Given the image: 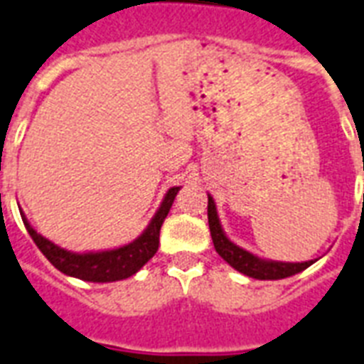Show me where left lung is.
<instances>
[{
	"label": "left lung",
	"mask_w": 364,
	"mask_h": 364,
	"mask_svg": "<svg viewBox=\"0 0 364 364\" xmlns=\"http://www.w3.org/2000/svg\"><path fill=\"white\" fill-rule=\"evenodd\" d=\"M208 228H210V235H213V243L216 252L224 258V260L237 269L239 273H243L247 277L260 279V281H277V279L290 277L296 273L304 272L306 267L314 264V260L308 262H277V260H266L260 256L252 255L249 250L241 249L239 245L230 241L226 232L222 230L220 218L216 213V203L210 196H208Z\"/></svg>",
	"instance_id": "obj_1"
}]
</instances>
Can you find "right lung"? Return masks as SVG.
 Masks as SVG:
<instances>
[{
    "mask_svg": "<svg viewBox=\"0 0 364 364\" xmlns=\"http://www.w3.org/2000/svg\"><path fill=\"white\" fill-rule=\"evenodd\" d=\"M178 190L180 186L171 188L163 197L161 205L154 214L150 224L146 226V230L134 241L117 247V249L89 250V252H74V250L62 249L43 237L41 233L36 232L24 213H21V216L33 243L38 245V249L58 272L70 275V277L81 279V281H89V283H114V281H121V279L134 275L151 256L156 255L157 247H159V232H161L163 222L173 207Z\"/></svg>",
    "mask_w": 364,
    "mask_h": 364,
    "instance_id": "right-lung-1",
    "label": "right lung"
}]
</instances>
